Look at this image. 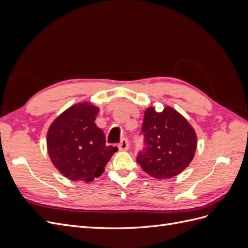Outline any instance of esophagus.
<instances>
[{
    "label": "esophagus",
    "instance_id": "34e87169",
    "mask_svg": "<svg viewBox=\"0 0 248 248\" xmlns=\"http://www.w3.org/2000/svg\"><path fill=\"white\" fill-rule=\"evenodd\" d=\"M119 150H121V151H127V150L129 149V142L127 140H122L121 142L118 145Z\"/></svg>",
    "mask_w": 248,
    "mask_h": 248
}]
</instances>
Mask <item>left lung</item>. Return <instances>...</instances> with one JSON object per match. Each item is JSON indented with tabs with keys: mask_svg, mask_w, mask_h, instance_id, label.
Masks as SVG:
<instances>
[{
	"mask_svg": "<svg viewBox=\"0 0 248 248\" xmlns=\"http://www.w3.org/2000/svg\"><path fill=\"white\" fill-rule=\"evenodd\" d=\"M141 133L144 148L137 161L148 175L169 179L188 167L197 149V136L186 119L174 108L168 107L157 112L149 108Z\"/></svg>",
	"mask_w": 248,
	"mask_h": 248,
	"instance_id": "left-lung-1",
	"label": "left lung"
}]
</instances>
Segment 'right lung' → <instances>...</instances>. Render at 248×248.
<instances>
[{
    "instance_id": "obj_1",
    "label": "right lung",
    "mask_w": 248,
    "mask_h": 248,
    "mask_svg": "<svg viewBox=\"0 0 248 248\" xmlns=\"http://www.w3.org/2000/svg\"><path fill=\"white\" fill-rule=\"evenodd\" d=\"M98 108L79 103L65 110L47 131V150L54 166L72 181L91 182L104 171L117 147L107 146L94 123Z\"/></svg>"
}]
</instances>
